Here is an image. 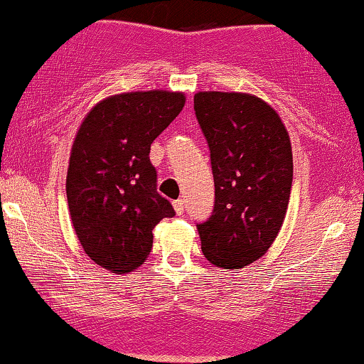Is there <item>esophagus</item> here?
Instances as JSON below:
<instances>
[{
	"instance_id": "34e87169",
	"label": "esophagus",
	"mask_w": 364,
	"mask_h": 364,
	"mask_svg": "<svg viewBox=\"0 0 364 364\" xmlns=\"http://www.w3.org/2000/svg\"><path fill=\"white\" fill-rule=\"evenodd\" d=\"M173 210H176L178 215H182L183 210H186V200H183V198H178V200L173 202Z\"/></svg>"
}]
</instances>
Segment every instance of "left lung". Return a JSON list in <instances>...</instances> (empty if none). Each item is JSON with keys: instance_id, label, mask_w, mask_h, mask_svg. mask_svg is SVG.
Segmentation results:
<instances>
[{"instance_id": "obj_1", "label": "left lung", "mask_w": 364, "mask_h": 364, "mask_svg": "<svg viewBox=\"0 0 364 364\" xmlns=\"http://www.w3.org/2000/svg\"><path fill=\"white\" fill-rule=\"evenodd\" d=\"M193 111L210 149L212 215L197 223L202 252L215 267L240 270L267 253L290 200L293 157L282 119L260 97L197 92Z\"/></svg>"}]
</instances>
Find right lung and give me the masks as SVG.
Masks as SVG:
<instances>
[{"mask_svg":"<svg viewBox=\"0 0 364 364\" xmlns=\"http://www.w3.org/2000/svg\"><path fill=\"white\" fill-rule=\"evenodd\" d=\"M183 104L182 92L116 94L91 109L74 139L66 178L71 220L87 257L112 273L141 267L154 227L176 215L157 192L149 152Z\"/></svg>","mask_w":364,"mask_h":364,"instance_id":"obj_1","label":"right lung"}]
</instances>
